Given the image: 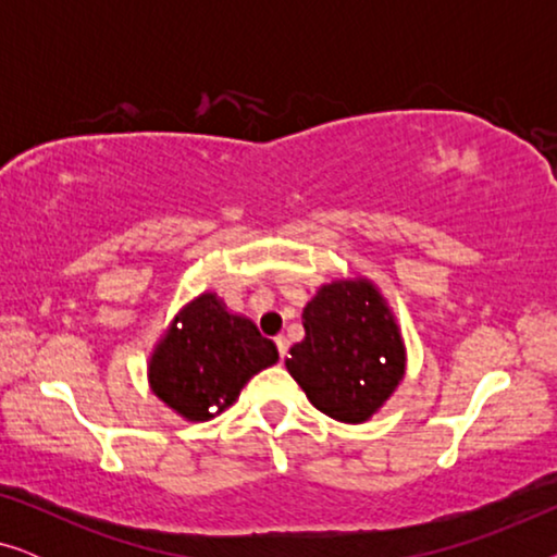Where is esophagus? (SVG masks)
Instances as JSON below:
<instances>
[{
	"label": "esophagus",
	"instance_id": "34e87169",
	"mask_svg": "<svg viewBox=\"0 0 557 557\" xmlns=\"http://www.w3.org/2000/svg\"><path fill=\"white\" fill-rule=\"evenodd\" d=\"M276 349H278L281 357H286V352H288V339L284 337V334H278V337H276Z\"/></svg>",
	"mask_w": 557,
	"mask_h": 557
}]
</instances>
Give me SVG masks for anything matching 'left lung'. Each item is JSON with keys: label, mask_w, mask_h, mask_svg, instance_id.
<instances>
[{"label": "left lung", "mask_w": 557, "mask_h": 557, "mask_svg": "<svg viewBox=\"0 0 557 557\" xmlns=\"http://www.w3.org/2000/svg\"><path fill=\"white\" fill-rule=\"evenodd\" d=\"M304 339L286 368L317 410L368 423L406 375L408 349L391 304L368 276L322 284L301 314Z\"/></svg>", "instance_id": "left-lung-1"}]
</instances>
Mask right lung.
<instances>
[{"label":"right lung","mask_w":557,"mask_h":557,"mask_svg":"<svg viewBox=\"0 0 557 557\" xmlns=\"http://www.w3.org/2000/svg\"><path fill=\"white\" fill-rule=\"evenodd\" d=\"M278 362V349L248 317L215 292L189 299L149 352L151 393L189 423H205L238 400L258 372Z\"/></svg>","instance_id":"right-lung-1"}]
</instances>
